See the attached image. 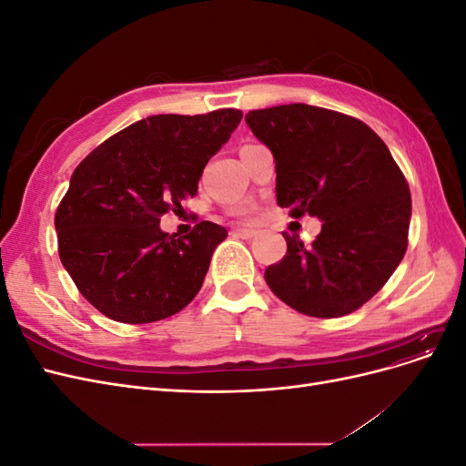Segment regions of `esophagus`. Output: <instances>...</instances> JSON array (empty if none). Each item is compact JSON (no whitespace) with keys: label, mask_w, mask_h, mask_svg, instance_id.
I'll list each match as a JSON object with an SVG mask.
<instances>
[{"label":"esophagus","mask_w":466,"mask_h":466,"mask_svg":"<svg viewBox=\"0 0 466 466\" xmlns=\"http://www.w3.org/2000/svg\"><path fill=\"white\" fill-rule=\"evenodd\" d=\"M233 235L235 237H241V238H252V237L258 235V231L257 229H250V228H238V229L233 231Z\"/></svg>","instance_id":"34e87169"}]
</instances>
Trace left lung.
<instances>
[{"mask_svg":"<svg viewBox=\"0 0 466 466\" xmlns=\"http://www.w3.org/2000/svg\"><path fill=\"white\" fill-rule=\"evenodd\" d=\"M245 120L274 155L278 204L322 221L311 245L284 233L288 252L266 268V284L303 315H350L406 252L412 200L402 171L368 124L340 112L295 103Z\"/></svg>","mask_w":466,"mask_h":466,"instance_id":"1","label":"left lung"}]
</instances>
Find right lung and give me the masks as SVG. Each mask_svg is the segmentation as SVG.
I'll return each instance as SVG.
<instances>
[{"label": "right lung", "mask_w": 466, "mask_h": 466, "mask_svg": "<svg viewBox=\"0 0 466 466\" xmlns=\"http://www.w3.org/2000/svg\"><path fill=\"white\" fill-rule=\"evenodd\" d=\"M241 118L235 108L147 116L79 163L54 225L64 268L105 317L155 322L178 313L200 291L228 231L200 221L175 238L161 231L159 218L196 196L206 163Z\"/></svg>", "instance_id": "right-lung-1"}]
</instances>
